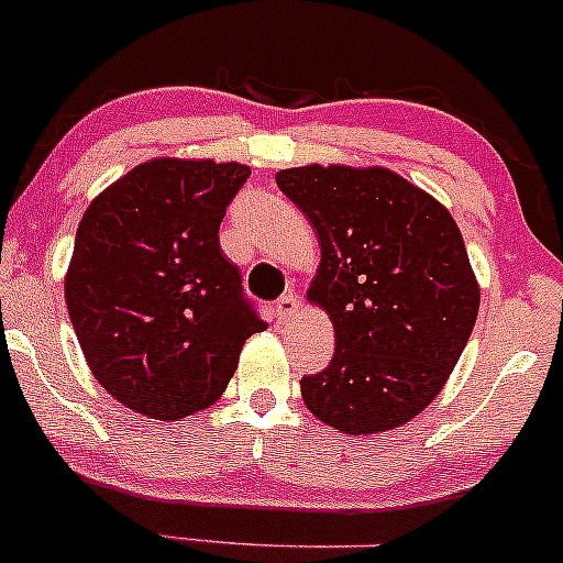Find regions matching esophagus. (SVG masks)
Here are the masks:
<instances>
[{"label":"esophagus","mask_w":563,"mask_h":563,"mask_svg":"<svg viewBox=\"0 0 563 563\" xmlns=\"http://www.w3.org/2000/svg\"><path fill=\"white\" fill-rule=\"evenodd\" d=\"M275 312H277V318H280V320L294 318V314L299 312V296H296V294H283L280 299H277V303H275Z\"/></svg>","instance_id":"obj_1"}]
</instances>
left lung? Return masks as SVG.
Wrapping results in <instances>:
<instances>
[{
    "label": "left lung",
    "mask_w": 563,
    "mask_h": 563,
    "mask_svg": "<svg viewBox=\"0 0 563 563\" xmlns=\"http://www.w3.org/2000/svg\"><path fill=\"white\" fill-rule=\"evenodd\" d=\"M275 183L320 238L309 303L331 314V365L301 378L303 405L346 434L416 418L474 331L479 283L455 219L384 166H296Z\"/></svg>",
    "instance_id": "left-lung-1"
}]
</instances>
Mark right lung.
<instances>
[{
  "mask_svg": "<svg viewBox=\"0 0 563 563\" xmlns=\"http://www.w3.org/2000/svg\"><path fill=\"white\" fill-rule=\"evenodd\" d=\"M251 169L153 158L84 211L66 303L95 378L129 410L177 421L222 397L245 339L267 328L219 224Z\"/></svg>",
  "mask_w": 563,
  "mask_h": 563,
  "instance_id": "obj_1",
  "label": "right lung"
}]
</instances>
